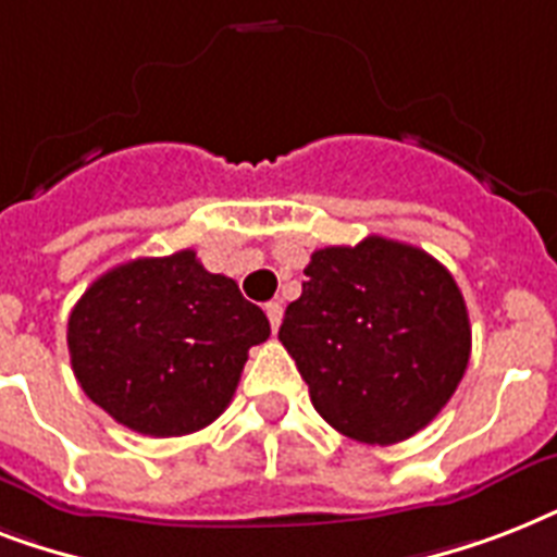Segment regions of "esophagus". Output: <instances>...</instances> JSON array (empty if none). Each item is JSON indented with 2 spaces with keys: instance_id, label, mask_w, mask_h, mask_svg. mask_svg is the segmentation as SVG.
Returning a JSON list of instances; mask_svg holds the SVG:
<instances>
[{
  "instance_id": "esophagus-1",
  "label": "esophagus",
  "mask_w": 557,
  "mask_h": 557,
  "mask_svg": "<svg viewBox=\"0 0 557 557\" xmlns=\"http://www.w3.org/2000/svg\"><path fill=\"white\" fill-rule=\"evenodd\" d=\"M265 314H269L271 330L277 332L280 330V321H283V306H280V304H269V306H265Z\"/></svg>"
}]
</instances>
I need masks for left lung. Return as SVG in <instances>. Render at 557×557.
Segmentation results:
<instances>
[{
  "instance_id": "left-lung-1",
  "label": "left lung",
  "mask_w": 557,
  "mask_h": 557,
  "mask_svg": "<svg viewBox=\"0 0 557 557\" xmlns=\"http://www.w3.org/2000/svg\"><path fill=\"white\" fill-rule=\"evenodd\" d=\"M304 274L280 341L314 410L367 445H396L433 422L471 356L450 271L416 245L367 236L314 251Z\"/></svg>"
}]
</instances>
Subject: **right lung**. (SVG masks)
Masks as SVG:
<instances>
[{
	"label": "right lung",
	"mask_w": 557,
	"mask_h": 557,
	"mask_svg": "<svg viewBox=\"0 0 557 557\" xmlns=\"http://www.w3.org/2000/svg\"><path fill=\"white\" fill-rule=\"evenodd\" d=\"M269 318L196 251L107 271L69 314V356L83 393L144 436L201 431L234 398Z\"/></svg>",
	"instance_id": "right-lung-1"
}]
</instances>
